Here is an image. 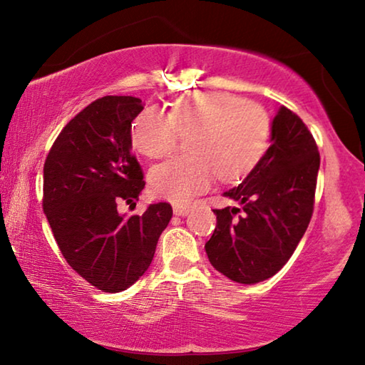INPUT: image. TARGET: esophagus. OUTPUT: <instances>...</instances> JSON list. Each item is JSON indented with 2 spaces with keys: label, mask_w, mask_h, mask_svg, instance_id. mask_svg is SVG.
Masks as SVG:
<instances>
[{
  "label": "esophagus",
  "mask_w": 365,
  "mask_h": 365,
  "mask_svg": "<svg viewBox=\"0 0 365 365\" xmlns=\"http://www.w3.org/2000/svg\"><path fill=\"white\" fill-rule=\"evenodd\" d=\"M173 213H175L177 216H187L190 213V208L183 205H175L173 206Z\"/></svg>",
  "instance_id": "obj_1"
}]
</instances>
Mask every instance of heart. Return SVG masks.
Returning <instances> with one entry per match:
<instances>
[{
	"label": "heart",
	"mask_w": 365,
	"mask_h": 365,
	"mask_svg": "<svg viewBox=\"0 0 365 365\" xmlns=\"http://www.w3.org/2000/svg\"><path fill=\"white\" fill-rule=\"evenodd\" d=\"M190 135V155L173 157L152 168L150 187L157 197L188 203L213 185L242 180L269 149L272 121L262 106L221 91H195L178 98L170 113L148 106L134 119L133 148L149 159L167 155Z\"/></svg>",
	"instance_id": "b5f03b06"
}]
</instances>
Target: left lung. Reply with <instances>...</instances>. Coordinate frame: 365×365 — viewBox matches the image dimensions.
<instances>
[{
	"label": "left lung",
	"mask_w": 365,
	"mask_h": 365,
	"mask_svg": "<svg viewBox=\"0 0 365 365\" xmlns=\"http://www.w3.org/2000/svg\"><path fill=\"white\" fill-rule=\"evenodd\" d=\"M318 170L312 133L295 113L280 106L272 119L270 148L242 183L222 193L241 208L213 210L216 227L205 244L211 265L244 285L275 275L312 220Z\"/></svg>",
	"instance_id": "1"
}]
</instances>
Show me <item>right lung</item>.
<instances>
[{
    "label": "right lung",
    "mask_w": 365,
    "mask_h": 365,
    "mask_svg": "<svg viewBox=\"0 0 365 365\" xmlns=\"http://www.w3.org/2000/svg\"><path fill=\"white\" fill-rule=\"evenodd\" d=\"M144 110L140 98L103 96L81 110L43 164V213L62 255L98 290H126L154 259L172 217L168 203L144 215L119 213L139 200L144 173L133 155L130 128Z\"/></svg>",
    "instance_id": "right-lung-1"
}]
</instances>
